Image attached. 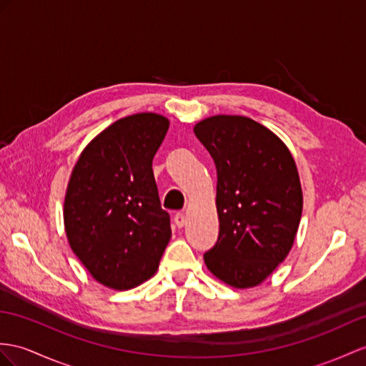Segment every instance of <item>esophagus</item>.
Masks as SVG:
<instances>
[{
    "instance_id": "esophagus-1",
    "label": "esophagus",
    "mask_w": 366,
    "mask_h": 366,
    "mask_svg": "<svg viewBox=\"0 0 366 366\" xmlns=\"http://www.w3.org/2000/svg\"><path fill=\"white\" fill-rule=\"evenodd\" d=\"M174 222H175V225H177L178 228H183V227L186 225V222H188V219H186V216H184L183 212H178V214H175Z\"/></svg>"
}]
</instances>
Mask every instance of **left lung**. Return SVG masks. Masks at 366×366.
I'll return each instance as SVG.
<instances>
[{
  "mask_svg": "<svg viewBox=\"0 0 366 366\" xmlns=\"http://www.w3.org/2000/svg\"><path fill=\"white\" fill-rule=\"evenodd\" d=\"M194 133L217 169L219 237L204 264L229 287L259 286L295 242L302 212L295 159L272 130L247 116H209Z\"/></svg>",
  "mask_w": 366,
  "mask_h": 366,
  "instance_id": "1",
  "label": "left lung"
}]
</instances>
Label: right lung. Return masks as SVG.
Segmentation results:
<instances>
[{"mask_svg":"<svg viewBox=\"0 0 366 366\" xmlns=\"http://www.w3.org/2000/svg\"><path fill=\"white\" fill-rule=\"evenodd\" d=\"M169 119L126 116L94 137L71 172L64 224L71 250L102 286L129 290L157 273L171 239L152 159Z\"/></svg>","mask_w":366,"mask_h":366,"instance_id":"1","label":"right lung"}]
</instances>
